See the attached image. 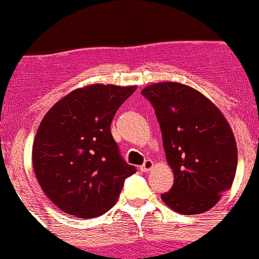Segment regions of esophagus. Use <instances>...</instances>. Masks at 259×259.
I'll return each instance as SVG.
<instances>
[{
    "label": "esophagus",
    "mask_w": 259,
    "mask_h": 259,
    "mask_svg": "<svg viewBox=\"0 0 259 259\" xmlns=\"http://www.w3.org/2000/svg\"><path fill=\"white\" fill-rule=\"evenodd\" d=\"M152 167H153V161L148 158V160H146L145 162H143L142 165H141L140 170L142 171V172H147V171H150Z\"/></svg>",
    "instance_id": "esophagus-1"
}]
</instances>
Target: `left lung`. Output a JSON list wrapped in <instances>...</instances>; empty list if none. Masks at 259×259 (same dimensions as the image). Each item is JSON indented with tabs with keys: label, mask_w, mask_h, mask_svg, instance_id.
<instances>
[{
	"label": "left lung",
	"mask_w": 259,
	"mask_h": 259,
	"mask_svg": "<svg viewBox=\"0 0 259 259\" xmlns=\"http://www.w3.org/2000/svg\"><path fill=\"white\" fill-rule=\"evenodd\" d=\"M155 109L174 185L161 194L180 214H200L230 189L237 170L234 135L222 112L198 91L175 81L141 92Z\"/></svg>",
	"instance_id": "left-lung-1"
}]
</instances>
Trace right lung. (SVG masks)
I'll return each mask as SVG.
<instances>
[{
    "mask_svg": "<svg viewBox=\"0 0 259 259\" xmlns=\"http://www.w3.org/2000/svg\"><path fill=\"white\" fill-rule=\"evenodd\" d=\"M135 91L111 84L75 89L42 118L32 165L44 193L60 210L85 219L102 215L136 172L111 133L117 109Z\"/></svg>",
    "mask_w": 259,
    "mask_h": 259,
    "instance_id": "right-lung-1",
    "label": "right lung"
}]
</instances>
